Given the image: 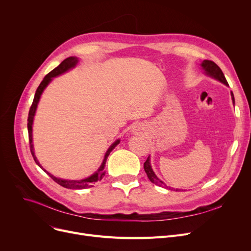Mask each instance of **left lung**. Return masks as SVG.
Instances as JSON below:
<instances>
[{
  "label": "left lung",
  "mask_w": 251,
  "mask_h": 251,
  "mask_svg": "<svg viewBox=\"0 0 251 251\" xmlns=\"http://www.w3.org/2000/svg\"><path fill=\"white\" fill-rule=\"evenodd\" d=\"M201 66H202V68L205 70V72H206L207 75H209V76H212V77L218 79L219 81H221V82L224 83V84L229 85L228 82H227V80H226L225 75H224L223 71L221 70V68L219 67V66H218L215 62L209 61V60H204V61L202 62V64H201ZM231 96H232L233 102H235L233 92H231ZM143 168H144V171H146V173H147L149 179H150L152 183H154L155 185L161 186V187H165V188H167V189H171V187L167 186L166 184H165L164 182H162L159 178H157V177L155 176V174L153 173V171H152V169H151V163H150V156L147 159L146 163L143 164ZM176 191H179V189H176Z\"/></svg>",
  "instance_id": "1"
}]
</instances>
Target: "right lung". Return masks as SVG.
<instances>
[{
  "label": "right lung",
  "mask_w": 251,
  "mask_h": 251,
  "mask_svg": "<svg viewBox=\"0 0 251 251\" xmlns=\"http://www.w3.org/2000/svg\"><path fill=\"white\" fill-rule=\"evenodd\" d=\"M78 62V59L75 58V57H69L67 59H65L58 67H56L54 70H51L49 74H47L44 78V80L41 82V84H39V86L37 87L36 91H35V96H34V99H33V101H32V104L30 107V110H29V113H28V119H27V128H28V137H29V148H30V151H31V154L33 156V160L35 161V163L41 167L43 169V167L39 165L38 161L36 160V157L34 155V152H33V147H32V122H33V117H34V114H35V111H36V107H37V103H38V100H39V98H41L42 94L44 89L46 88V86L49 84V82L51 80L52 77H56L64 72H66L67 70L73 68L74 66L77 64ZM120 142V140H117L116 142H114L112 146L110 147V149L108 150L107 153H105L104 155V159H103V162L101 164V166L100 167V169L98 170V172H96L94 175H91L90 177L86 178V179H83V180H79V181H75V180H62V179H59V178H56L55 176L50 175V173H48L46 170H44L45 172H47V174L50 175V177L54 180L56 183H58L59 185L65 187V188H68V189H83V188H88V187H91L92 184H94L95 182L97 181H100L104 174H105V171L103 170L104 169V165H105V162H107V157L109 156L110 152L115 149V147L117 146V144Z\"/></svg>",
  "instance_id": "1"
}]
</instances>
